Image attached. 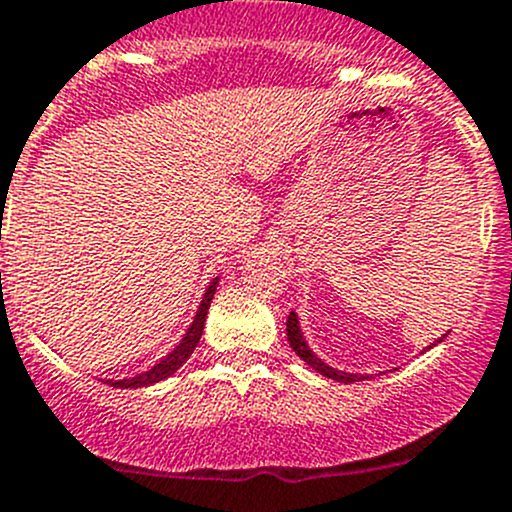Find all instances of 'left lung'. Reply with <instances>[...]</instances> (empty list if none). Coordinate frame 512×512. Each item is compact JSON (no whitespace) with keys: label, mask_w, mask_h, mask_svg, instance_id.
<instances>
[{"label":"left lung","mask_w":512,"mask_h":512,"mask_svg":"<svg viewBox=\"0 0 512 512\" xmlns=\"http://www.w3.org/2000/svg\"><path fill=\"white\" fill-rule=\"evenodd\" d=\"M286 336H288V343H291L293 351L298 353V358H301V361H306L308 366L313 368V371L323 373L326 378H333V381H341V383H356V381H363V378H368V376H358V373L336 371V368L326 366L321 358L313 356V351L308 348V343L303 341L301 328H298V318H296V313H293V311H291V316H288V321H286ZM440 341H443V338H438L435 343H440ZM435 343H433V346H435Z\"/></svg>","instance_id":"obj_1"}]
</instances>
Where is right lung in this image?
<instances>
[{
	"instance_id": "right-lung-1",
	"label": "right lung",
	"mask_w": 512,
	"mask_h": 512,
	"mask_svg": "<svg viewBox=\"0 0 512 512\" xmlns=\"http://www.w3.org/2000/svg\"><path fill=\"white\" fill-rule=\"evenodd\" d=\"M216 283H219V281H214L209 288H206L204 301H201L199 311H196L194 323H191V328L186 331V336L181 338L179 346H176L174 351H171L169 356L164 358V361L156 363L151 371L139 373V376H134V378H124V381H106V383H109V386H114V388H144V386H151V383H159V381H164V378L174 376V373L179 371L181 366H184L186 358L194 353V348L199 346V338H201V333H204L206 313H209L211 298H214V293H216Z\"/></svg>"
}]
</instances>
